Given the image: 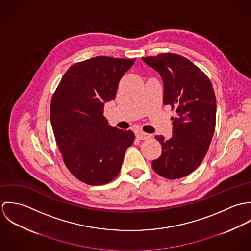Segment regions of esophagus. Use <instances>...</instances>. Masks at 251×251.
<instances>
[{
    "label": "esophagus",
    "instance_id": "obj_1",
    "mask_svg": "<svg viewBox=\"0 0 251 251\" xmlns=\"http://www.w3.org/2000/svg\"><path fill=\"white\" fill-rule=\"evenodd\" d=\"M151 135V134H148V133H145L142 131H137L136 132V138L139 139V140H146V139H149Z\"/></svg>",
    "mask_w": 251,
    "mask_h": 251
}]
</instances>
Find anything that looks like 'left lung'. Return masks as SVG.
Returning a JSON list of instances; mask_svg holds the SVG:
<instances>
[{"label":"left lung","mask_w":251,"mask_h":251,"mask_svg":"<svg viewBox=\"0 0 251 251\" xmlns=\"http://www.w3.org/2000/svg\"><path fill=\"white\" fill-rule=\"evenodd\" d=\"M158 72L164 85L163 103L175 109L173 135L161 144V155L152 161L153 171L168 179L185 177L204 159L215 128L216 100L209 77L188 59L164 53L142 58Z\"/></svg>","instance_id":"left-lung-1"}]
</instances>
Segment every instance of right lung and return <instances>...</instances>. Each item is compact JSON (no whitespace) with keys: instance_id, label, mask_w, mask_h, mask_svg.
I'll list each match as a JSON object with an SVG mask.
<instances>
[{"instance_id":"obj_1","label":"right lung","mask_w":251,"mask_h":251,"mask_svg":"<svg viewBox=\"0 0 251 251\" xmlns=\"http://www.w3.org/2000/svg\"><path fill=\"white\" fill-rule=\"evenodd\" d=\"M134 62L99 56L76 63L52 97L50 120L63 160L72 175L87 184L115 179L134 141L131 130L110 126L103 116L104 103L115 99L121 78Z\"/></svg>"}]
</instances>
